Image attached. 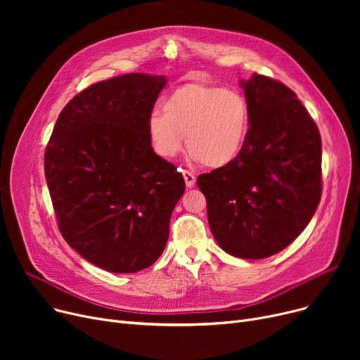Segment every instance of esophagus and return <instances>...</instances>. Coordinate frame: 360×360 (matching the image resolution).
<instances>
[{
    "instance_id": "34e87169",
    "label": "esophagus",
    "mask_w": 360,
    "mask_h": 360,
    "mask_svg": "<svg viewBox=\"0 0 360 360\" xmlns=\"http://www.w3.org/2000/svg\"><path fill=\"white\" fill-rule=\"evenodd\" d=\"M182 175H184L186 188H193L195 184V175L193 172H190V170H182Z\"/></svg>"
}]
</instances>
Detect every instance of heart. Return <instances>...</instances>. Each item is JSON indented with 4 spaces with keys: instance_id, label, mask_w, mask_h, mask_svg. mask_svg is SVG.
<instances>
[{
    "instance_id": "b5f03b06",
    "label": "heart",
    "mask_w": 360,
    "mask_h": 360,
    "mask_svg": "<svg viewBox=\"0 0 360 360\" xmlns=\"http://www.w3.org/2000/svg\"><path fill=\"white\" fill-rule=\"evenodd\" d=\"M147 122L151 147L162 159L176 158L184 147L209 167L233 163L248 141L251 110L243 94L207 83H185L170 91Z\"/></svg>"
}]
</instances>
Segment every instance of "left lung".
Here are the masks:
<instances>
[{
  "instance_id": "1",
  "label": "left lung",
  "mask_w": 360,
  "mask_h": 360,
  "mask_svg": "<svg viewBox=\"0 0 360 360\" xmlns=\"http://www.w3.org/2000/svg\"><path fill=\"white\" fill-rule=\"evenodd\" d=\"M251 129L240 156L202 174L197 185L219 247L258 259L285 250L321 200V136L296 93L261 74L240 82Z\"/></svg>"
}]
</instances>
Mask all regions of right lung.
<instances>
[{
	"label": "right lung",
	"mask_w": 360,
	"mask_h": 360,
	"mask_svg": "<svg viewBox=\"0 0 360 360\" xmlns=\"http://www.w3.org/2000/svg\"><path fill=\"white\" fill-rule=\"evenodd\" d=\"M163 75L124 74L74 96L45 151V176L70 247L110 273H136L162 255L185 191L176 166L158 156L147 122Z\"/></svg>",
	"instance_id": "add662e5"
}]
</instances>
